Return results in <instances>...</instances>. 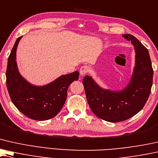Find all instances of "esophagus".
Masks as SVG:
<instances>
[{
    "label": "esophagus",
    "instance_id": "obj_1",
    "mask_svg": "<svg viewBox=\"0 0 158 158\" xmlns=\"http://www.w3.org/2000/svg\"><path fill=\"white\" fill-rule=\"evenodd\" d=\"M88 71H89L88 66L83 65L82 66L81 69H80V75H81V76H83V75H85L86 73H88Z\"/></svg>",
    "mask_w": 158,
    "mask_h": 158
}]
</instances>
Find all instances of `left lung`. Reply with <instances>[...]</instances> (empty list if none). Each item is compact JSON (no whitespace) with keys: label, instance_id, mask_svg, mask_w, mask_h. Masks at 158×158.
Masks as SVG:
<instances>
[{"label":"left lung","instance_id":"obj_1","mask_svg":"<svg viewBox=\"0 0 158 158\" xmlns=\"http://www.w3.org/2000/svg\"><path fill=\"white\" fill-rule=\"evenodd\" d=\"M123 37L131 42L135 52V65L128 85L122 90L113 91L102 88L88 75L83 80L91 110L98 118L111 123L127 120L139 113L152 85L153 70L148 49L130 34Z\"/></svg>","mask_w":158,"mask_h":158}]
</instances>
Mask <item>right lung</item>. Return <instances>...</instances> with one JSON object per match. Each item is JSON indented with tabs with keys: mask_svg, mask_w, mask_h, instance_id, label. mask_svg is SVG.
Instances as JSON below:
<instances>
[{
	"mask_svg": "<svg viewBox=\"0 0 158 158\" xmlns=\"http://www.w3.org/2000/svg\"><path fill=\"white\" fill-rule=\"evenodd\" d=\"M20 36L15 41L8 59L6 85L13 103L27 117L35 120L54 118L63 107L68 87L79 78V72L61 75L48 84L36 86L26 81L18 71L16 50Z\"/></svg>",
	"mask_w": 158,
	"mask_h": 158,
	"instance_id": "obj_1",
	"label": "right lung"
}]
</instances>
